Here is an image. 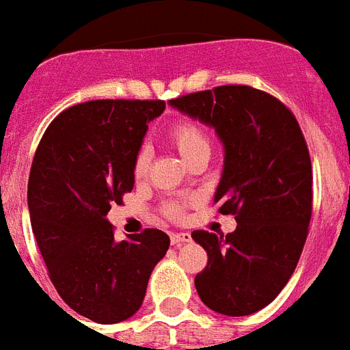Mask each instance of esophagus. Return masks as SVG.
<instances>
[{
    "label": "esophagus",
    "instance_id": "obj_1",
    "mask_svg": "<svg viewBox=\"0 0 350 350\" xmlns=\"http://www.w3.org/2000/svg\"><path fill=\"white\" fill-rule=\"evenodd\" d=\"M191 239H192V236L189 232H174V234H170V243H172V245L189 243Z\"/></svg>",
    "mask_w": 350,
    "mask_h": 350
}]
</instances>
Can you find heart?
Instances as JSON below:
<instances>
[{
    "label": "heart",
    "mask_w": 350,
    "mask_h": 350,
    "mask_svg": "<svg viewBox=\"0 0 350 350\" xmlns=\"http://www.w3.org/2000/svg\"><path fill=\"white\" fill-rule=\"evenodd\" d=\"M169 136L170 142L174 143V147L178 148V152L185 161H189L200 152H211V142H208L207 132L192 121H180V123L172 125ZM148 163H150V152L147 147H142L134 159V176L143 178L147 174ZM165 211L169 216H180L183 211V202L169 203Z\"/></svg>",
    "instance_id": "obj_1"
}]
</instances>
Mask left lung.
Listing matches in <instances>:
<instances>
[{"label": "left lung", "mask_w": 350, "mask_h": 350, "mask_svg": "<svg viewBox=\"0 0 350 350\" xmlns=\"http://www.w3.org/2000/svg\"><path fill=\"white\" fill-rule=\"evenodd\" d=\"M169 105L219 137L225 158L214 202L238 224L225 238L192 232L208 256L194 278L198 294L219 314L258 312L287 285L309 232L312 167L301 129L282 101L245 85L181 96Z\"/></svg>", "instance_id": "obj_1"}]
</instances>
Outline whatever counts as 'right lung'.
Wrapping results in <instances>:
<instances>
[{"label": "right lung", "mask_w": 350, "mask_h": 350, "mask_svg": "<svg viewBox=\"0 0 350 350\" xmlns=\"http://www.w3.org/2000/svg\"><path fill=\"white\" fill-rule=\"evenodd\" d=\"M165 101L96 100L63 111L41 137L29 178L32 232L57 294L96 323L136 314L154 267L169 249L163 230L116 241L107 219L134 187V159Z\"/></svg>", "instance_id": "right-lung-1"}]
</instances>
